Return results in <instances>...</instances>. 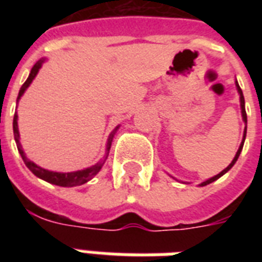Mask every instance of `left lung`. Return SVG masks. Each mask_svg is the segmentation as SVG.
Here are the masks:
<instances>
[{"label": "left lung", "instance_id": "obj_1", "mask_svg": "<svg viewBox=\"0 0 262 262\" xmlns=\"http://www.w3.org/2000/svg\"><path fill=\"white\" fill-rule=\"evenodd\" d=\"M235 85H236V90H238V94H239V100H241V111H242V118H244V122L246 123V125H248V117H246V110H245V98H244V94H242V90H241V87H239V84H238V81H235ZM245 137H246V126H245V132H244V139H242V143H241L239 148H238V151H236V155H235V158H234V159H232V162H231V163L228 164L227 167L224 168V170H223V171H222V172H219V174H217V175H215V177H212V178L207 179V181H204V182H201V183H200V186H205V185H209V183H212V182H213V181H216V179H219L220 177H222V175H224V174H226V172H227L228 170H230V168H231L232 166H234V164H235V162H236V160H238V158H239V155H241V151H242V148H244Z\"/></svg>", "mask_w": 262, "mask_h": 262}]
</instances>
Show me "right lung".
<instances>
[{"instance_id":"right-lung-1","label":"right lung","mask_w":262,"mask_h":262,"mask_svg":"<svg viewBox=\"0 0 262 262\" xmlns=\"http://www.w3.org/2000/svg\"><path fill=\"white\" fill-rule=\"evenodd\" d=\"M45 62V58L39 59L38 62L35 63L32 69H31V73L28 76V79L26 80V83L23 84L20 91H18V96H17V102L18 99L21 98L23 94H24V91L27 88L30 87V84L32 83V80L35 79V76L38 75L39 69L42 68V63ZM119 126H117L114 130L111 132L110 137L107 140L106 144V155L103 156V159H100V162H98L94 166H91L88 168H84V170H79V171H73V172H55V171H49V170H45V168L39 167L38 164H35L34 162H31L30 159H27L26 154L23 151L21 144H20V135H18V126H17V113L14 114L13 117V135H14V140H16V144H17V149L20 152V155H21L23 160H24V163L28 168H30L32 174H35L38 178L43 179V181H46L49 183H53V185H57V186H63V187H72V186H79V185H83V183L88 182L90 179H92L95 175L98 174L100 171V168L103 167V164L106 162L107 156H108V152H110L111 148V141H113V137H114L115 132L118 129Z\"/></svg>"}]
</instances>
